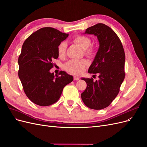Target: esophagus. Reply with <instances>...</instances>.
<instances>
[{"mask_svg": "<svg viewBox=\"0 0 147 147\" xmlns=\"http://www.w3.org/2000/svg\"><path fill=\"white\" fill-rule=\"evenodd\" d=\"M74 78L75 80H79V79H80V78L78 77H77V76H74Z\"/></svg>", "mask_w": 147, "mask_h": 147, "instance_id": "34e87169", "label": "esophagus"}]
</instances>
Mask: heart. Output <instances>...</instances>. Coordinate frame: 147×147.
<instances>
[{"instance_id": "heart-1", "label": "heart", "mask_w": 147, "mask_h": 147, "mask_svg": "<svg viewBox=\"0 0 147 147\" xmlns=\"http://www.w3.org/2000/svg\"><path fill=\"white\" fill-rule=\"evenodd\" d=\"M74 42L84 50V54L88 56H92L94 55V49L90 47L91 40L85 35H77L74 38ZM67 44L65 42H61L57 47V53L60 57H64L65 55ZM88 62L86 60H71L65 65V69L69 72L78 75L82 74L86 67Z\"/></svg>"}]
</instances>
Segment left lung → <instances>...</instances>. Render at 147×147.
<instances>
[{
	"instance_id": "8db88e82",
	"label": "left lung",
	"mask_w": 147,
	"mask_h": 147,
	"mask_svg": "<svg viewBox=\"0 0 147 147\" xmlns=\"http://www.w3.org/2000/svg\"><path fill=\"white\" fill-rule=\"evenodd\" d=\"M84 34H93L98 39L99 47L88 73L98 74L99 79L82 78L87 84L82 99L88 107L101 110L112 103L119 91L125 77V53L118 35L104 24L88 28Z\"/></svg>"
}]
</instances>
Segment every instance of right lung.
<instances>
[{
    "label": "right lung",
    "instance_id": "right-lung-1",
    "mask_svg": "<svg viewBox=\"0 0 147 147\" xmlns=\"http://www.w3.org/2000/svg\"><path fill=\"white\" fill-rule=\"evenodd\" d=\"M69 36L53 28L35 31L24 41L18 58V76L25 94L34 104L48 106L60 98L63 88L73 81L64 71L51 73L53 61L58 58L57 47Z\"/></svg>",
    "mask_w": 147,
    "mask_h": 147
}]
</instances>
